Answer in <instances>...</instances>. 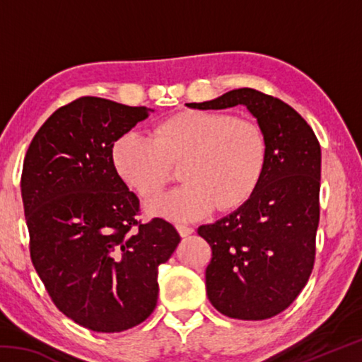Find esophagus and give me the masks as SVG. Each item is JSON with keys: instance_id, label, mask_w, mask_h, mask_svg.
I'll return each instance as SVG.
<instances>
[{"instance_id": "obj_1", "label": "esophagus", "mask_w": 362, "mask_h": 362, "mask_svg": "<svg viewBox=\"0 0 362 362\" xmlns=\"http://www.w3.org/2000/svg\"><path fill=\"white\" fill-rule=\"evenodd\" d=\"M177 231L180 233L182 238L185 236H189L193 233V228L189 225H185V223H177Z\"/></svg>"}]
</instances>
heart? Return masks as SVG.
<instances>
[{
    "mask_svg": "<svg viewBox=\"0 0 362 362\" xmlns=\"http://www.w3.org/2000/svg\"><path fill=\"white\" fill-rule=\"evenodd\" d=\"M267 137L259 124L222 112L177 113L150 134L129 131L116 140L113 163L121 179L142 198L161 192L179 164L185 180L151 201L148 211L174 220L231 209L252 196L265 173Z\"/></svg>",
    "mask_w": 362,
    "mask_h": 362,
    "instance_id": "heart-1",
    "label": "heart"
}]
</instances>
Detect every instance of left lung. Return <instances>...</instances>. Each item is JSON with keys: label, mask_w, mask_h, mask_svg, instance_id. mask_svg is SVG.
Here are the masks:
<instances>
[{"label": "left lung", "mask_w": 362, "mask_h": 362, "mask_svg": "<svg viewBox=\"0 0 362 362\" xmlns=\"http://www.w3.org/2000/svg\"><path fill=\"white\" fill-rule=\"evenodd\" d=\"M244 105L267 137L268 159L252 196L235 212L201 225L209 243L206 292L220 313L262 321L284 311L308 283L320 225L321 146L308 122L276 97L241 88L198 110Z\"/></svg>", "instance_id": "8db88e82"}]
</instances>
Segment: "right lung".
<instances>
[{
	"mask_svg": "<svg viewBox=\"0 0 362 362\" xmlns=\"http://www.w3.org/2000/svg\"><path fill=\"white\" fill-rule=\"evenodd\" d=\"M150 112L79 97L49 116L23 159L33 267L54 305L95 332H121L153 313L158 267L180 243L166 220H137L139 198L113 163V144Z\"/></svg>",
	"mask_w": 362,
	"mask_h": 362,
	"instance_id": "right-lung-1",
	"label": "right lung"
}]
</instances>
